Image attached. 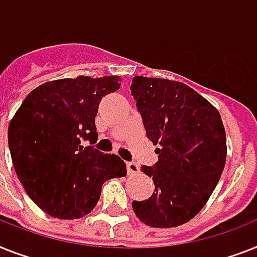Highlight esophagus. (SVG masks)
<instances>
[{"label":"esophagus","mask_w":257,"mask_h":257,"mask_svg":"<svg viewBox=\"0 0 257 257\" xmlns=\"http://www.w3.org/2000/svg\"><path fill=\"white\" fill-rule=\"evenodd\" d=\"M126 172H128L129 176H136L137 173H140L139 165L136 162H126Z\"/></svg>","instance_id":"obj_1"}]
</instances>
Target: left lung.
I'll use <instances>...</instances> for the list:
<instances>
[{
  "label": "left lung",
  "mask_w": 257,
  "mask_h": 257,
  "mask_svg": "<svg viewBox=\"0 0 257 257\" xmlns=\"http://www.w3.org/2000/svg\"><path fill=\"white\" fill-rule=\"evenodd\" d=\"M148 139L158 145V161L141 170L154 191L133 201L136 216L147 226L169 228L201 211L222 176L226 131L216 108L181 81L135 76L131 85Z\"/></svg>",
  "instance_id": "1"
}]
</instances>
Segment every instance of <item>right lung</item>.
Segmentation results:
<instances>
[{
  "label": "right lung",
  "instance_id": "add662e5",
  "mask_svg": "<svg viewBox=\"0 0 257 257\" xmlns=\"http://www.w3.org/2000/svg\"><path fill=\"white\" fill-rule=\"evenodd\" d=\"M120 80L78 76L47 81L26 96L12 118L8 137L17 177L46 214L59 219L87 215L103 183L126 176L121 158L93 148L99 104L120 88Z\"/></svg>",
  "mask_w": 257,
  "mask_h": 257
}]
</instances>
